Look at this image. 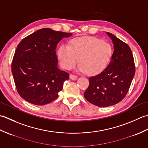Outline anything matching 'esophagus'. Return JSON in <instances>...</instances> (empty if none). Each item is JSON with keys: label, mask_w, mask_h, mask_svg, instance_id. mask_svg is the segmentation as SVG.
<instances>
[{"label": "esophagus", "mask_w": 148, "mask_h": 148, "mask_svg": "<svg viewBox=\"0 0 148 148\" xmlns=\"http://www.w3.org/2000/svg\"><path fill=\"white\" fill-rule=\"evenodd\" d=\"M69 77H70V79L72 80H74V81H76V79H77L78 77L76 75H73V74H70V76H69Z\"/></svg>", "instance_id": "34e87169"}]
</instances>
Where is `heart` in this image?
<instances>
[{"label":"heart","mask_w":148,"mask_h":148,"mask_svg":"<svg viewBox=\"0 0 148 148\" xmlns=\"http://www.w3.org/2000/svg\"><path fill=\"white\" fill-rule=\"evenodd\" d=\"M111 46L95 37L72 39L71 45L63 44L57 51L62 67L71 70L79 61L77 71L90 75L100 74L108 65L112 56Z\"/></svg>","instance_id":"heart-1"}]
</instances>
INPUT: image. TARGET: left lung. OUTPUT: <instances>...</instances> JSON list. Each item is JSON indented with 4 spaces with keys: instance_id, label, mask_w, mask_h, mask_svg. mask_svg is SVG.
I'll return each instance as SVG.
<instances>
[{
    "instance_id": "1",
    "label": "left lung",
    "mask_w": 148,
    "mask_h": 148,
    "mask_svg": "<svg viewBox=\"0 0 148 148\" xmlns=\"http://www.w3.org/2000/svg\"><path fill=\"white\" fill-rule=\"evenodd\" d=\"M106 34L114 48L111 62L101 73L89 78V86L84 93L88 101L100 108L121 101L135 75L134 57L130 47L113 34Z\"/></svg>"
}]
</instances>
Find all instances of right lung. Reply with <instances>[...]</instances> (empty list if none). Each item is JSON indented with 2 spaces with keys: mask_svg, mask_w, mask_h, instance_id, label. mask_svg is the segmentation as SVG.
Instances as JSON below:
<instances>
[{
  "mask_svg": "<svg viewBox=\"0 0 148 148\" xmlns=\"http://www.w3.org/2000/svg\"><path fill=\"white\" fill-rule=\"evenodd\" d=\"M71 36L45 28L19 43L11 71L18 93L26 101L43 106L57 99L69 74L58 69L56 48L63 38Z\"/></svg>",
  "mask_w": 148,
  "mask_h": 148,
  "instance_id": "add662e5",
  "label": "right lung"
}]
</instances>
